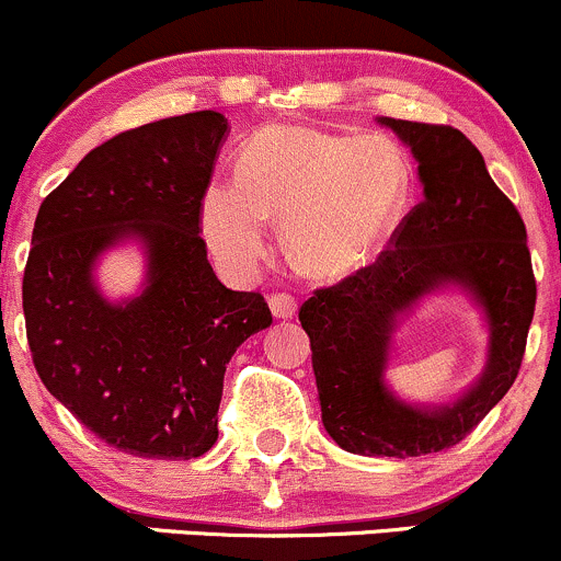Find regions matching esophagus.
I'll list each match as a JSON object with an SVG mask.
<instances>
[{
    "instance_id": "1",
    "label": "esophagus",
    "mask_w": 561,
    "mask_h": 561,
    "mask_svg": "<svg viewBox=\"0 0 561 561\" xmlns=\"http://www.w3.org/2000/svg\"><path fill=\"white\" fill-rule=\"evenodd\" d=\"M270 302V310H273V316L278 318V321H288V318L297 316V299L291 297V294H273V297L267 299Z\"/></svg>"
}]
</instances>
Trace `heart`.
<instances>
[{"label": "heart", "mask_w": 561, "mask_h": 561, "mask_svg": "<svg viewBox=\"0 0 561 561\" xmlns=\"http://www.w3.org/2000/svg\"><path fill=\"white\" fill-rule=\"evenodd\" d=\"M407 154L385 136L278 128L251 138L234 182L203 192L201 232L232 273L267 256L283 219L288 256L316 278H345L377 256L409 201Z\"/></svg>", "instance_id": "obj_1"}]
</instances>
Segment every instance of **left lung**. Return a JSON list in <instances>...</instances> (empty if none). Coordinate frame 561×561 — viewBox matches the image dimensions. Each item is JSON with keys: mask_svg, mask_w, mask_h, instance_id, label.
Masks as SVG:
<instances>
[{"mask_svg": "<svg viewBox=\"0 0 561 561\" xmlns=\"http://www.w3.org/2000/svg\"><path fill=\"white\" fill-rule=\"evenodd\" d=\"M412 149L423 201L375 264L316 288L299 310L323 427L342 449L420 457L460 444L514 385L535 312L527 230L479 149L451 125L379 119ZM442 285L462 287L491 329L480 382L455 404L412 408L383 385L398 316Z\"/></svg>", "mask_w": 561, "mask_h": 561, "instance_id": "8db88e82", "label": "left lung"}]
</instances>
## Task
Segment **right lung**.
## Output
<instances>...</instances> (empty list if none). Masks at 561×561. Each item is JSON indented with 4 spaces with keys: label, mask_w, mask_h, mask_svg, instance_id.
Here are the masks:
<instances>
[{
    "label": "right lung",
    "mask_w": 561,
    "mask_h": 561,
    "mask_svg": "<svg viewBox=\"0 0 561 561\" xmlns=\"http://www.w3.org/2000/svg\"><path fill=\"white\" fill-rule=\"evenodd\" d=\"M225 136V114L210 110L125 130L88 152L34 221L23 316L37 375L125 455H206L219 438L227 364L273 323L262 294L216 278L201 238ZM125 237L148 251V280L138 298L110 304L92 267Z\"/></svg>",
    "instance_id": "add662e5"
}]
</instances>
